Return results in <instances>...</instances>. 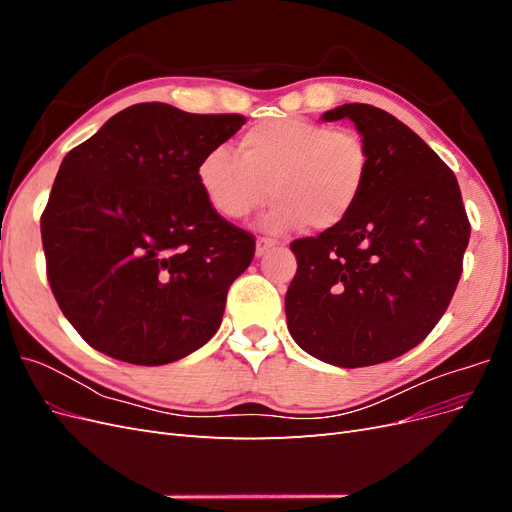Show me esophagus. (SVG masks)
Returning a JSON list of instances; mask_svg holds the SVG:
<instances>
[{
    "mask_svg": "<svg viewBox=\"0 0 512 512\" xmlns=\"http://www.w3.org/2000/svg\"><path fill=\"white\" fill-rule=\"evenodd\" d=\"M275 247V241L273 239H267V237H258L256 239V256H265L269 250H273Z\"/></svg>",
    "mask_w": 512,
    "mask_h": 512,
    "instance_id": "obj_1",
    "label": "esophagus"
}]
</instances>
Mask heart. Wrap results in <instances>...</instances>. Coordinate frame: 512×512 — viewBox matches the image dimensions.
<instances>
[{"label":"heart","instance_id":"obj_1","mask_svg":"<svg viewBox=\"0 0 512 512\" xmlns=\"http://www.w3.org/2000/svg\"><path fill=\"white\" fill-rule=\"evenodd\" d=\"M369 149L350 130L301 117L262 121L241 136V156L209 149L198 164V183L211 207L243 220L277 200L265 226L273 232L307 226L331 230L361 203L369 179ZM272 192H268V188Z\"/></svg>","mask_w":512,"mask_h":512}]
</instances>
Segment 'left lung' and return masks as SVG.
Returning a JSON list of instances; mask_svg holds the SVG:
<instances>
[{"label": "left lung", "instance_id": "obj_1", "mask_svg": "<svg viewBox=\"0 0 512 512\" xmlns=\"http://www.w3.org/2000/svg\"><path fill=\"white\" fill-rule=\"evenodd\" d=\"M369 149V179L350 218L290 243L297 275L286 322L307 354L367 367L418 346L451 303L470 241L459 183L406 123L371 104H342Z\"/></svg>", "mask_w": 512, "mask_h": 512}]
</instances>
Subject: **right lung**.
I'll return each instance as SVG.
<instances>
[{
    "instance_id": "1",
    "label": "right lung",
    "mask_w": 512,
    "mask_h": 512,
    "mask_svg": "<svg viewBox=\"0 0 512 512\" xmlns=\"http://www.w3.org/2000/svg\"><path fill=\"white\" fill-rule=\"evenodd\" d=\"M243 123L143 102L61 162L40 220L46 277L91 348L166 365L220 329L228 288L256 243L211 207L198 164Z\"/></svg>"
}]
</instances>
